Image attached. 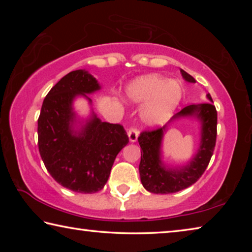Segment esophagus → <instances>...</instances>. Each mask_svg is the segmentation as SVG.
<instances>
[{
    "instance_id": "esophagus-1",
    "label": "esophagus",
    "mask_w": 252,
    "mask_h": 252,
    "mask_svg": "<svg viewBox=\"0 0 252 252\" xmlns=\"http://www.w3.org/2000/svg\"><path fill=\"white\" fill-rule=\"evenodd\" d=\"M127 135H129V140L131 142H135L136 140H138L139 132L135 127H130L129 131H127Z\"/></svg>"
}]
</instances>
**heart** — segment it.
Masks as SVG:
<instances>
[{
  "label": "heart",
  "instance_id": "heart-1",
  "mask_svg": "<svg viewBox=\"0 0 252 252\" xmlns=\"http://www.w3.org/2000/svg\"><path fill=\"white\" fill-rule=\"evenodd\" d=\"M183 94L182 84L176 80L150 74L140 76L127 85L126 97L132 103L146 104L141 121L148 126L164 123L172 116Z\"/></svg>",
  "mask_w": 252,
  "mask_h": 252
}]
</instances>
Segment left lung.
<instances>
[{"instance_id":"8db88e82","label":"left lung","mask_w":252,"mask_h":252,"mask_svg":"<svg viewBox=\"0 0 252 252\" xmlns=\"http://www.w3.org/2000/svg\"><path fill=\"white\" fill-rule=\"evenodd\" d=\"M182 78L190 83L195 80L189 73L180 70ZM210 102L191 104L174 114L171 120L160 129L144 131L138 138L141 147V161L139 172L144 189L152 193L168 194L187 189L199 180L206 171L213 155L217 139V110L211 95L207 94ZM182 117H192L200 122V147L190 161L181 167H168L161 161V140L167 126Z\"/></svg>"}]
</instances>
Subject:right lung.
Wrapping results in <instances>:
<instances>
[{
  "label": "right lung",
  "instance_id": "right-lung-1",
  "mask_svg": "<svg viewBox=\"0 0 252 252\" xmlns=\"http://www.w3.org/2000/svg\"><path fill=\"white\" fill-rule=\"evenodd\" d=\"M101 89L87 70H75L51 89L37 120V140L42 160L55 181L80 193L103 189L118 153L129 143L120 125L102 122L91 112L85 120L76 116L73 102Z\"/></svg>",
  "mask_w": 252,
  "mask_h": 252
}]
</instances>
